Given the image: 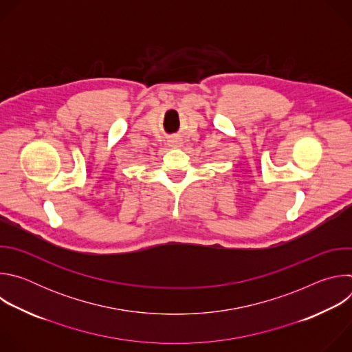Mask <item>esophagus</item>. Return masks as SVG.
I'll return each instance as SVG.
<instances>
[{
  "label": "esophagus",
  "mask_w": 352,
  "mask_h": 352,
  "mask_svg": "<svg viewBox=\"0 0 352 352\" xmlns=\"http://www.w3.org/2000/svg\"><path fill=\"white\" fill-rule=\"evenodd\" d=\"M168 144H170L171 147H181V146H182V142H181V139H171V140L168 142Z\"/></svg>",
  "instance_id": "34e87169"
}]
</instances>
